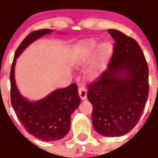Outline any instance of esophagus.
<instances>
[{
	"instance_id": "1",
	"label": "esophagus",
	"mask_w": 158,
	"mask_h": 158,
	"mask_svg": "<svg viewBox=\"0 0 158 158\" xmlns=\"http://www.w3.org/2000/svg\"><path fill=\"white\" fill-rule=\"evenodd\" d=\"M78 91H79V96H80L81 99L85 100V99L86 98V97H87V90H86L85 87L83 85L79 84Z\"/></svg>"
}]
</instances>
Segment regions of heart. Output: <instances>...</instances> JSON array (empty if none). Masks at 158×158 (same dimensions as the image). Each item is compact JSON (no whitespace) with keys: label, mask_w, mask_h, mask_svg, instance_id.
Instances as JSON below:
<instances>
[{"label":"heart","mask_w":158,"mask_h":158,"mask_svg":"<svg viewBox=\"0 0 158 158\" xmlns=\"http://www.w3.org/2000/svg\"><path fill=\"white\" fill-rule=\"evenodd\" d=\"M98 48V43L92 41L79 46L75 51L73 63L78 66H84L92 57L94 51ZM112 51V47L108 42L103 43L99 47V54L95 60L92 63L90 67L86 71V76L89 79H93L99 76L101 66L108 59Z\"/></svg>","instance_id":"1"}]
</instances>
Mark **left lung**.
Segmentation results:
<instances>
[{
	"label": "left lung",
	"instance_id": "obj_1",
	"mask_svg": "<svg viewBox=\"0 0 158 158\" xmlns=\"http://www.w3.org/2000/svg\"><path fill=\"white\" fill-rule=\"evenodd\" d=\"M115 43L107 69L88 85L92 124L99 134L121 136L139 122L149 93L148 66L143 51L132 38L108 29Z\"/></svg>",
	"mask_w": 158,
	"mask_h": 158
}]
</instances>
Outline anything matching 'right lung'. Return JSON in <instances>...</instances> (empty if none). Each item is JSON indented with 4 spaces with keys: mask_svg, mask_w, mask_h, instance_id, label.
<instances>
[{
    "mask_svg": "<svg viewBox=\"0 0 158 158\" xmlns=\"http://www.w3.org/2000/svg\"><path fill=\"white\" fill-rule=\"evenodd\" d=\"M51 31L48 29L33 31L25 38L15 53L10 74L11 104L16 117L29 134L48 142L63 139L69 132L71 114L80 104L77 85L57 89L44 99L30 102L16 88L14 66L16 58L29 44Z\"/></svg>",
    "mask_w": 158,
    "mask_h": 158,
    "instance_id": "right-lung-1",
    "label": "right lung"
}]
</instances>
